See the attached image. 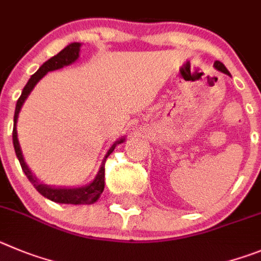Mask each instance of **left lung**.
<instances>
[{
    "mask_svg": "<svg viewBox=\"0 0 261 261\" xmlns=\"http://www.w3.org/2000/svg\"><path fill=\"white\" fill-rule=\"evenodd\" d=\"M213 67H215L216 70H218V71H220V72H224V74H226V75H229V76H231V75H230V72L227 71L226 67H225L224 63L220 62V61H216V62L213 63Z\"/></svg>",
    "mask_w": 261,
    "mask_h": 261,
    "instance_id": "obj_1",
    "label": "left lung"
}]
</instances>
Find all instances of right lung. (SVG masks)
I'll use <instances>...</instances> for the list:
<instances>
[{
  "instance_id": "1",
  "label": "right lung",
  "mask_w": 261,
  "mask_h": 261,
  "mask_svg": "<svg viewBox=\"0 0 261 261\" xmlns=\"http://www.w3.org/2000/svg\"><path fill=\"white\" fill-rule=\"evenodd\" d=\"M81 43H71L67 46L62 49V50L56 55L55 57L49 58L46 62H44L41 66L39 67L36 72L32 75L31 78L28 79L27 84L24 86L22 91V95L18 98L15 107V113H14V127H13V144L14 149H15V154L19 160L20 166H22L24 174L27 175L28 180L34 185L35 189L43 195L44 198L49 199V200L55 201V203H61V204H93L100 199L102 191H104L105 187V161H107L108 156H109L112 152L114 151V148L118 144L123 143L126 140V136H122L119 139H117L113 144L110 145V148L108 149L107 154L104 156L101 161V165L98 168L97 174L95 175L92 180L83 186H75V187H65V186H50V185H46L43 180H40L36 175L32 173V170L28 168L27 163L24 161V157H23L22 148H20L19 140H18V131H16V123H18V117H19L20 110H22L23 104L25 102L27 97L30 96V93L34 91L35 86L39 83L41 79L48 74L49 71H55V70L62 69L63 66H69L71 63H74L75 61L79 58V53H81Z\"/></svg>"
}]
</instances>
